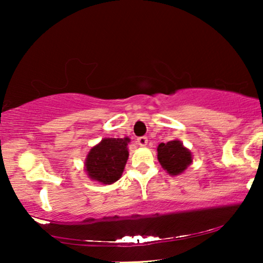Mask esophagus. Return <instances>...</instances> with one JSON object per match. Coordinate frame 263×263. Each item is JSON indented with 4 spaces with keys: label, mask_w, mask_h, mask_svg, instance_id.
Wrapping results in <instances>:
<instances>
[{
    "label": "esophagus",
    "mask_w": 263,
    "mask_h": 263,
    "mask_svg": "<svg viewBox=\"0 0 263 263\" xmlns=\"http://www.w3.org/2000/svg\"><path fill=\"white\" fill-rule=\"evenodd\" d=\"M147 140L146 136H140V138H138V145L141 146V147H145L147 145Z\"/></svg>",
    "instance_id": "esophagus-1"
}]
</instances>
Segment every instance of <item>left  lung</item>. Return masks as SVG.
<instances>
[{
  "instance_id": "obj_1",
  "label": "left lung",
  "mask_w": 263,
  "mask_h": 263,
  "mask_svg": "<svg viewBox=\"0 0 263 263\" xmlns=\"http://www.w3.org/2000/svg\"><path fill=\"white\" fill-rule=\"evenodd\" d=\"M157 151L158 160H159L160 165L171 176H177L184 172L185 168L193 161L192 152L188 148H185L178 140L168 141L166 143L161 142L158 146Z\"/></svg>"
}]
</instances>
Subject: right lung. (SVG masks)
I'll return each instance as SVG.
<instances>
[{
	"label": "right lung",
	"mask_w": 263,
	"mask_h": 263,
	"mask_svg": "<svg viewBox=\"0 0 263 263\" xmlns=\"http://www.w3.org/2000/svg\"><path fill=\"white\" fill-rule=\"evenodd\" d=\"M129 139H103L92 147L85 160L88 177L103 184H112L121 178L127 164Z\"/></svg>",
	"instance_id": "1"
}]
</instances>
